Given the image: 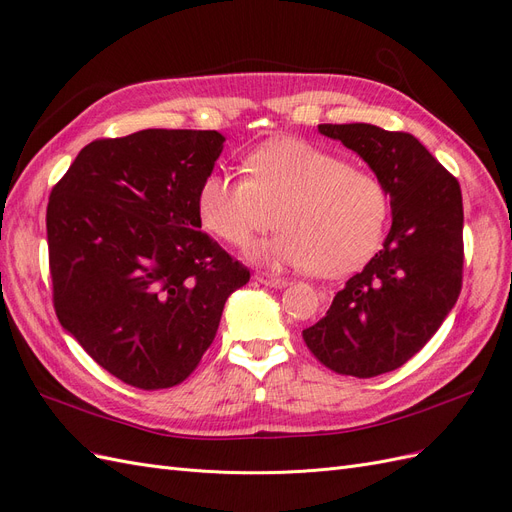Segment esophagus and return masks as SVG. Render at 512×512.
Masks as SVG:
<instances>
[{"mask_svg":"<svg viewBox=\"0 0 512 512\" xmlns=\"http://www.w3.org/2000/svg\"><path fill=\"white\" fill-rule=\"evenodd\" d=\"M254 280L260 282L262 286H269V288H286L288 280L284 277H275V275H267V273H256Z\"/></svg>","mask_w":512,"mask_h":512,"instance_id":"34e87169","label":"esophagus"}]
</instances>
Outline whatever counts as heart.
I'll use <instances>...</instances> for the list:
<instances>
[{
	"label": "heart",
	"instance_id": "heart-1",
	"mask_svg": "<svg viewBox=\"0 0 512 512\" xmlns=\"http://www.w3.org/2000/svg\"><path fill=\"white\" fill-rule=\"evenodd\" d=\"M243 166L247 177L209 170L198 185L196 209L211 235L235 247L277 220L282 230L247 250L256 265L339 277L378 252L389 194L367 168L290 136L256 147Z\"/></svg>",
	"mask_w": 512,
	"mask_h": 512
}]
</instances>
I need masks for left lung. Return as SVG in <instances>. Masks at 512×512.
Returning <instances> with one entry per match:
<instances>
[{"instance_id":"1","label":"left lung","mask_w":512,"mask_h":512,"mask_svg":"<svg viewBox=\"0 0 512 512\" xmlns=\"http://www.w3.org/2000/svg\"><path fill=\"white\" fill-rule=\"evenodd\" d=\"M318 132L342 141L374 170L391 196L393 224L382 250L350 277L303 339L337 374L374 378L412 359L457 303L461 188L412 134L371 123H320Z\"/></svg>"}]
</instances>
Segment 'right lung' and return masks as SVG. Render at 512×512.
<instances>
[{
	"instance_id": "add662e5",
	"label": "right lung",
	"mask_w": 512,
	"mask_h": 512,
	"mask_svg": "<svg viewBox=\"0 0 512 512\" xmlns=\"http://www.w3.org/2000/svg\"><path fill=\"white\" fill-rule=\"evenodd\" d=\"M226 138L141 130L81 149L46 207L57 318L108 374L136 389L188 378L250 282L200 232L196 192Z\"/></svg>"
}]
</instances>
